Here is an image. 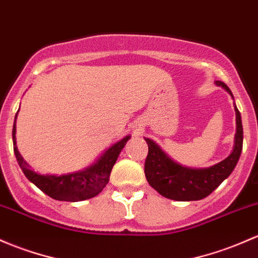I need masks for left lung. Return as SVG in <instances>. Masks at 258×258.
I'll use <instances>...</instances> for the list:
<instances>
[{"label": "left lung", "mask_w": 258, "mask_h": 258, "mask_svg": "<svg viewBox=\"0 0 258 258\" xmlns=\"http://www.w3.org/2000/svg\"><path fill=\"white\" fill-rule=\"evenodd\" d=\"M232 96L231 90L222 81H216ZM236 112V136L232 153L220 163L210 168L195 169L181 167L172 161L153 141L145 138L148 145V154L145 162L146 179L154 190L168 199L177 202H191L207 198L225 180L236 167L242 151V122L240 111Z\"/></svg>", "instance_id": "1"}]
</instances>
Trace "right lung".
Wrapping results in <instances>:
<instances>
[{
	"instance_id": "right-lung-1",
	"label": "right lung",
	"mask_w": 258,
	"mask_h": 258,
	"mask_svg": "<svg viewBox=\"0 0 258 258\" xmlns=\"http://www.w3.org/2000/svg\"><path fill=\"white\" fill-rule=\"evenodd\" d=\"M17 117V115H16ZM16 118L13 124V151L21 169L24 175L38 186L43 193L49 195L50 198L61 202H81V200L90 199L96 197L106 186L110 178V173L112 170L113 164L117 161V157L124 147L130 136H126L111 146L108 150L102 154L101 158L91 167L80 172L72 173L64 175H40L29 169V165L26 163L16 146Z\"/></svg>"
}]
</instances>
